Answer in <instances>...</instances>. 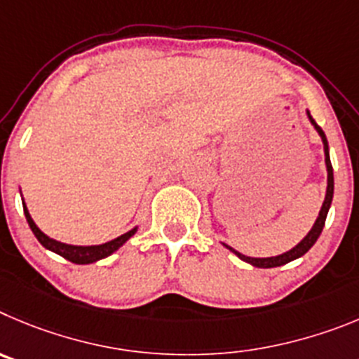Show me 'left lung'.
I'll return each instance as SVG.
<instances>
[{
    "label": "left lung",
    "mask_w": 359,
    "mask_h": 359,
    "mask_svg": "<svg viewBox=\"0 0 359 359\" xmlns=\"http://www.w3.org/2000/svg\"><path fill=\"white\" fill-rule=\"evenodd\" d=\"M308 116H309V119H311V123L315 125L316 132L320 134L322 143H324L325 166H327V193H325V200H324V203H322V209H320V212H318V218H316L315 225H313L311 231L308 232V236H306L304 240L300 241L297 247H293L292 250H288V252H284V254H280V256H276V257H248V256H243V254H240L238 250H234V248H231V247H227V245H225V247H227L229 250L234 252L236 256L240 257V259L247 261V263L254 264V266H257V268L280 266V264H286V263H290V261L297 259V257L304 256L306 252H308L309 248L315 245V241L318 240V236H320L322 229H324V225H325L327 211H329V208H331V202H332V191H334V177H332V166H331V159H329V147H327V140H325L324 130H322V128L316 125V121L311 118V114H309V112H308Z\"/></svg>",
    "instance_id": "8db88e82"
}]
</instances>
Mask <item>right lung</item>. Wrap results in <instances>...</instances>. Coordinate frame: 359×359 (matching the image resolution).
I'll return each instance as SVG.
<instances>
[{"label": "right lung", "instance_id": "1", "mask_svg": "<svg viewBox=\"0 0 359 359\" xmlns=\"http://www.w3.org/2000/svg\"><path fill=\"white\" fill-rule=\"evenodd\" d=\"M22 209H25V216H27V222H28V225H30L32 232H34L35 238L41 241V245H43V247H46L48 250L55 252V254H59V256L66 257L67 261H71V263H76V264H89V263H95V261L103 259V257L111 256L112 252L118 250V248L121 247V245H123L128 238H132V236L135 234V231H137V229H132V231L125 232V234H121L119 238H116V240L107 241V243H103V245H93V247H76V245H66V243H60V241H55V240H51V238H48V236L44 234V232L41 231L37 225H35V222L32 219V216H30V212H28L25 202H22Z\"/></svg>", "mask_w": 359, "mask_h": 359}]
</instances>
